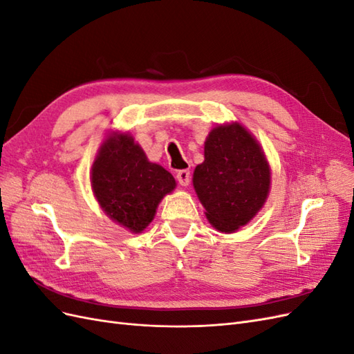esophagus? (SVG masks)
I'll return each mask as SVG.
<instances>
[{"label":"esophagus","mask_w":354,"mask_h":354,"mask_svg":"<svg viewBox=\"0 0 354 354\" xmlns=\"http://www.w3.org/2000/svg\"><path fill=\"white\" fill-rule=\"evenodd\" d=\"M176 177L181 186H189V183H190V171L189 169H178L176 173Z\"/></svg>","instance_id":"esophagus-1"}]
</instances>
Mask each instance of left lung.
<instances>
[{
	"mask_svg": "<svg viewBox=\"0 0 354 354\" xmlns=\"http://www.w3.org/2000/svg\"><path fill=\"white\" fill-rule=\"evenodd\" d=\"M195 168L194 187L214 227L232 233L251 221L269 196L270 167L239 122L214 127Z\"/></svg>",
	"mask_w": 354,
	"mask_h": 354,
	"instance_id": "1",
	"label": "left lung"
}]
</instances>
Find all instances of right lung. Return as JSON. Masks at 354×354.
Wrapping results in <instances>:
<instances>
[{"mask_svg":"<svg viewBox=\"0 0 354 354\" xmlns=\"http://www.w3.org/2000/svg\"><path fill=\"white\" fill-rule=\"evenodd\" d=\"M91 187L106 216L133 233H142L153 220L160 199L176 189V180L147 160L130 134L113 133L95 156Z\"/></svg>","mask_w":354,"mask_h":354,"instance_id":"right-lung-1","label":"right lung"}]
</instances>
